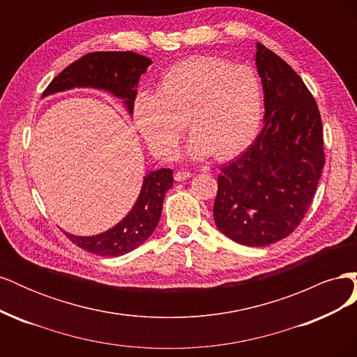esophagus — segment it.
<instances>
[{"instance_id": "1", "label": "esophagus", "mask_w": 357, "mask_h": 357, "mask_svg": "<svg viewBox=\"0 0 357 357\" xmlns=\"http://www.w3.org/2000/svg\"><path fill=\"white\" fill-rule=\"evenodd\" d=\"M190 177H192V172H189V171H177L176 174H174V178H176L177 181L188 180V178H190Z\"/></svg>"}]
</instances>
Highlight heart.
Here are the masks:
<instances>
[{
	"label": "heart",
	"instance_id": "obj_1",
	"mask_svg": "<svg viewBox=\"0 0 357 357\" xmlns=\"http://www.w3.org/2000/svg\"><path fill=\"white\" fill-rule=\"evenodd\" d=\"M264 116L257 73L219 56L198 55L172 66L156 93L139 92L132 119L147 147L164 160L177 156L186 123L193 132L188 153L231 159L253 142Z\"/></svg>",
	"mask_w": 357,
	"mask_h": 357
}]
</instances>
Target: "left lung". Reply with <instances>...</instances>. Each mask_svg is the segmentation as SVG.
Returning <instances> with one entry per match:
<instances>
[{"label": "left lung", "mask_w": 357, "mask_h": 357, "mask_svg": "<svg viewBox=\"0 0 357 357\" xmlns=\"http://www.w3.org/2000/svg\"><path fill=\"white\" fill-rule=\"evenodd\" d=\"M265 126L218 177L213 215L231 240L262 247L286 238L307 214L325 165L317 102L287 62L257 43Z\"/></svg>", "instance_id": "1"}]
</instances>
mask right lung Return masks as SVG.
<instances>
[{"label": "right lung", "mask_w": 357, "mask_h": 357, "mask_svg": "<svg viewBox=\"0 0 357 357\" xmlns=\"http://www.w3.org/2000/svg\"><path fill=\"white\" fill-rule=\"evenodd\" d=\"M152 63L134 52H92L82 56L53 79L43 96L73 88H96L122 98L132 113L139 77ZM172 188V169L160 168L144 177L142 192L126 218L114 228L93 236L63 232L75 245L98 256H122L143 244L160 219L167 190Z\"/></svg>", "instance_id": "1"}]
</instances>
